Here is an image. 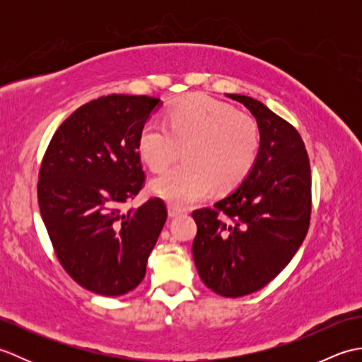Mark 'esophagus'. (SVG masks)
Masks as SVG:
<instances>
[{
	"mask_svg": "<svg viewBox=\"0 0 362 362\" xmlns=\"http://www.w3.org/2000/svg\"><path fill=\"white\" fill-rule=\"evenodd\" d=\"M168 214H169V218H177V216H180V214H183V210L177 209V206H174V205H168Z\"/></svg>",
	"mask_w": 362,
	"mask_h": 362,
	"instance_id": "1",
	"label": "esophagus"
}]
</instances>
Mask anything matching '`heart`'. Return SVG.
Segmentation results:
<instances>
[{
    "mask_svg": "<svg viewBox=\"0 0 362 362\" xmlns=\"http://www.w3.org/2000/svg\"><path fill=\"white\" fill-rule=\"evenodd\" d=\"M259 144L255 118L205 95L182 99L165 115V124L146 122L138 136V152L152 171L174 163L183 148L185 161L151 183L153 193L180 209L209 196L213 187L240 185L255 165Z\"/></svg>",
    "mask_w": 362,
    "mask_h": 362,
    "instance_id": "b5f03b06",
    "label": "heart"
}]
</instances>
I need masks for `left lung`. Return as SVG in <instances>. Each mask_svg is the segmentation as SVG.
<instances>
[{"label":"left lung","mask_w":362,"mask_h":362,"mask_svg":"<svg viewBox=\"0 0 362 362\" xmlns=\"http://www.w3.org/2000/svg\"><path fill=\"white\" fill-rule=\"evenodd\" d=\"M228 98L257 118L259 152L232 194L193 211V257L206 286L219 296L243 297L272 281L308 233L311 166L294 126L257 99Z\"/></svg>","instance_id":"8db88e82"}]
</instances>
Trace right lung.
I'll return each instance as SVG.
<instances>
[{"instance_id":"add662e5","label":"right lung","mask_w":362,"mask_h":362,"mask_svg":"<svg viewBox=\"0 0 362 362\" xmlns=\"http://www.w3.org/2000/svg\"><path fill=\"white\" fill-rule=\"evenodd\" d=\"M160 104L144 95L93 99L59 126L43 156L37 196L52 249L96 294L122 296L141 283L166 222L158 197L121 211L144 187L138 136Z\"/></svg>"}]
</instances>
